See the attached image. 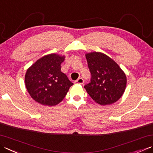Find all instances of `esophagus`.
I'll list each match as a JSON object with an SVG mask.
<instances>
[{
  "mask_svg": "<svg viewBox=\"0 0 153 153\" xmlns=\"http://www.w3.org/2000/svg\"><path fill=\"white\" fill-rule=\"evenodd\" d=\"M83 82H84V81H83V79L82 78V77H79V78L77 79L75 83H78V84H83Z\"/></svg>",
  "mask_w": 153,
  "mask_h": 153,
  "instance_id": "obj_1",
  "label": "esophagus"
}]
</instances>
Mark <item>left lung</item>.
<instances>
[{
	"mask_svg": "<svg viewBox=\"0 0 153 153\" xmlns=\"http://www.w3.org/2000/svg\"><path fill=\"white\" fill-rule=\"evenodd\" d=\"M91 74V82L84 86L93 100L101 105L115 103L123 95L127 77L117 63L103 53H85Z\"/></svg>",
	"mask_w": 153,
	"mask_h": 153,
	"instance_id": "left-lung-1",
	"label": "left lung"
}]
</instances>
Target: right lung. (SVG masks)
Masks as SVG:
<instances>
[{
    "instance_id": "add662e5",
    "label": "right lung",
    "mask_w": 153,
    "mask_h": 153,
    "mask_svg": "<svg viewBox=\"0 0 153 153\" xmlns=\"http://www.w3.org/2000/svg\"><path fill=\"white\" fill-rule=\"evenodd\" d=\"M65 56L50 53L33 64L25 74V85L31 97L43 105L54 106L64 100L73 83L61 71Z\"/></svg>"
}]
</instances>
